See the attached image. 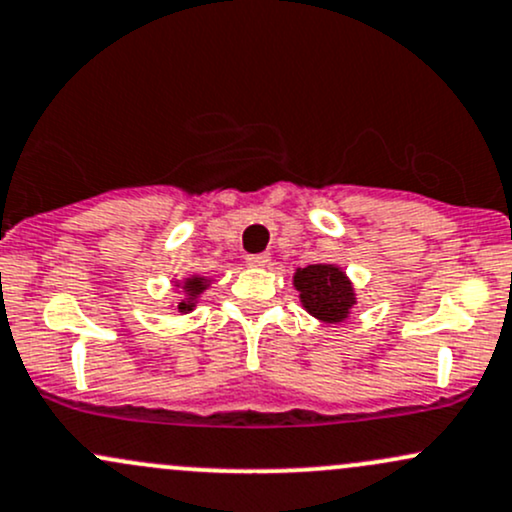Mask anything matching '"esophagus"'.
<instances>
[{
  "label": "esophagus",
  "instance_id": "34e87169",
  "mask_svg": "<svg viewBox=\"0 0 512 512\" xmlns=\"http://www.w3.org/2000/svg\"><path fill=\"white\" fill-rule=\"evenodd\" d=\"M246 263H249L251 268H266L268 263H271V256H268V254H251V256H246Z\"/></svg>",
  "mask_w": 512,
  "mask_h": 512
}]
</instances>
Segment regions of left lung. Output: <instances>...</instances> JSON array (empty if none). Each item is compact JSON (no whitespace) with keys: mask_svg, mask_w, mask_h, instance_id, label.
I'll use <instances>...</instances> for the list:
<instances>
[{"mask_svg":"<svg viewBox=\"0 0 512 512\" xmlns=\"http://www.w3.org/2000/svg\"><path fill=\"white\" fill-rule=\"evenodd\" d=\"M292 285L300 292L302 307L324 324L346 321L355 304V290L348 275L333 263L297 268Z\"/></svg>","mask_w":512,"mask_h":512,"instance_id":"obj_1","label":"left lung"}]
</instances>
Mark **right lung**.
<instances>
[{
	"label": "right lung",
	"instance_id": "right-lung-1",
	"mask_svg": "<svg viewBox=\"0 0 512 512\" xmlns=\"http://www.w3.org/2000/svg\"><path fill=\"white\" fill-rule=\"evenodd\" d=\"M208 285H210V280L203 278V275H191V278L183 280L181 287H183V292H186V300L179 302V312H183V314L193 312L195 300H198V295H200V292H203Z\"/></svg>",
	"mask_w": 512,
	"mask_h": 512
}]
</instances>
